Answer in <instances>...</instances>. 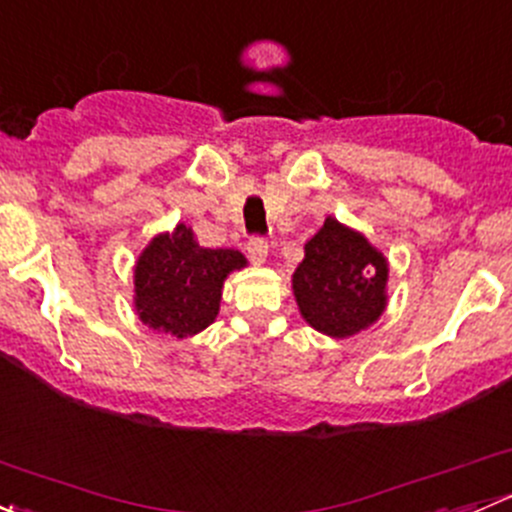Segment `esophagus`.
<instances>
[{"mask_svg":"<svg viewBox=\"0 0 512 512\" xmlns=\"http://www.w3.org/2000/svg\"><path fill=\"white\" fill-rule=\"evenodd\" d=\"M247 255H250V260L257 262V265H260V262H265V257H267V240H265V237L252 235L250 240H247Z\"/></svg>","mask_w":512,"mask_h":512,"instance_id":"1","label":"esophagus"}]
</instances>
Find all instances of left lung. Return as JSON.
I'll return each instance as SVG.
<instances>
[{
	"mask_svg": "<svg viewBox=\"0 0 512 512\" xmlns=\"http://www.w3.org/2000/svg\"><path fill=\"white\" fill-rule=\"evenodd\" d=\"M389 265L384 255L334 218L304 245L292 277L299 312L329 337H352L374 324L386 307Z\"/></svg>",
	"mask_w": 512,
	"mask_h": 512,
	"instance_id": "1",
	"label": "left lung"
}]
</instances>
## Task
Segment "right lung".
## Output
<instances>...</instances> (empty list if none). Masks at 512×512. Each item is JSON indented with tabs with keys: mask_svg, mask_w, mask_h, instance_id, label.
<instances>
[{
	"mask_svg": "<svg viewBox=\"0 0 512 512\" xmlns=\"http://www.w3.org/2000/svg\"><path fill=\"white\" fill-rule=\"evenodd\" d=\"M245 267L237 250H205L180 223L158 235L136 265V309L143 324L183 339L203 332L218 317L223 282Z\"/></svg>",
	"mask_w": 512,
	"mask_h": 512,
	"instance_id": "add662e5",
	"label": "right lung"
}]
</instances>
